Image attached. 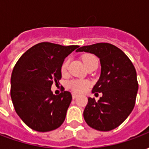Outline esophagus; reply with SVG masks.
Returning a JSON list of instances; mask_svg holds the SVG:
<instances>
[{
	"label": "esophagus",
	"mask_w": 149,
	"mask_h": 149,
	"mask_svg": "<svg viewBox=\"0 0 149 149\" xmlns=\"http://www.w3.org/2000/svg\"><path fill=\"white\" fill-rule=\"evenodd\" d=\"M72 98H73V99H75V98H77V97H78V94L74 93H73L72 94Z\"/></svg>",
	"instance_id": "esophagus-1"
}]
</instances>
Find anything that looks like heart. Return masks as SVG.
<instances>
[{"instance_id":"b5f03b06","label":"heart","mask_w":149,"mask_h":149,"mask_svg":"<svg viewBox=\"0 0 149 149\" xmlns=\"http://www.w3.org/2000/svg\"><path fill=\"white\" fill-rule=\"evenodd\" d=\"M82 61H83L86 67H88V65L93 64L94 62H98L97 57L95 56L92 55V54H84L82 56ZM68 63H69V60L67 59L62 64L61 68V71L62 74L66 73L67 69H68ZM89 84H90V83H89L88 81L76 79V80H72V81L68 82V87L69 88H71L73 92H76V93H84V91H86L88 87L89 86Z\"/></svg>"}]
</instances>
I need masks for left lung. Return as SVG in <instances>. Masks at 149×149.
Returning a JSON list of instances; mask_svg holds the SVG:
<instances>
[{"label":"left lung","mask_w":149,"mask_h":149,"mask_svg":"<svg viewBox=\"0 0 149 149\" xmlns=\"http://www.w3.org/2000/svg\"><path fill=\"white\" fill-rule=\"evenodd\" d=\"M77 52H86L99 57L101 72L93 93H101L96 100L88 97L84 111L85 122L98 131L117 128L131 113L138 91L136 72L125 52L109 43L81 47Z\"/></svg>","instance_id":"8db88e82"}]
</instances>
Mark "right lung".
Wrapping results in <instances>:
<instances>
[{
    "label": "right lung",
    "instance_id": "add662e5",
    "mask_svg": "<svg viewBox=\"0 0 149 149\" xmlns=\"http://www.w3.org/2000/svg\"><path fill=\"white\" fill-rule=\"evenodd\" d=\"M78 45L41 42L28 49L15 65L11 76V98L15 111L26 125L37 132L56 129L65 121L72 95H54L53 83L61 78L66 56Z\"/></svg>",
    "mask_w": 149,
    "mask_h": 149
}]
</instances>
